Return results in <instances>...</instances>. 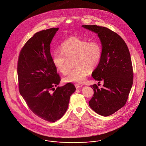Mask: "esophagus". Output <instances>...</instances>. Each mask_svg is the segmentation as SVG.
<instances>
[{"mask_svg":"<svg viewBox=\"0 0 146 146\" xmlns=\"http://www.w3.org/2000/svg\"><path fill=\"white\" fill-rule=\"evenodd\" d=\"M83 86L82 85V84H76V85H75V87H76V88H77V89H78V88H80V87H82Z\"/></svg>","mask_w":146,"mask_h":146,"instance_id":"esophagus-1","label":"esophagus"}]
</instances>
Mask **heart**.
I'll list each match as a JSON object with an SVG mask.
<instances>
[{"label":"heart","instance_id":"obj_1","mask_svg":"<svg viewBox=\"0 0 146 146\" xmlns=\"http://www.w3.org/2000/svg\"><path fill=\"white\" fill-rule=\"evenodd\" d=\"M60 50L54 51L52 56V63L59 72L66 74L68 70V59H74L73 65L76 67L69 70L63 78L66 83H83L89 70H93L98 66L102 55L98 42H88L76 36L70 37L62 43Z\"/></svg>","mask_w":146,"mask_h":146}]
</instances>
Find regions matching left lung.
I'll return each instance as SVG.
<instances>
[{
    "mask_svg": "<svg viewBox=\"0 0 146 146\" xmlns=\"http://www.w3.org/2000/svg\"><path fill=\"white\" fill-rule=\"evenodd\" d=\"M97 34L102 45V55L92 77L103 88L90 86L94 94L89 102L90 107L97 114L107 117L125 105L132 87L133 73L129 51L123 39L112 31L103 27L82 25Z\"/></svg>",
    "mask_w": 146,
    "mask_h": 146,
    "instance_id": "8db88e82",
    "label": "left lung"
}]
</instances>
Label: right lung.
Masks as SVG:
<instances>
[{
    "label": "right lung",
    "mask_w": 146,
    "mask_h": 146,
    "mask_svg": "<svg viewBox=\"0 0 146 146\" xmlns=\"http://www.w3.org/2000/svg\"><path fill=\"white\" fill-rule=\"evenodd\" d=\"M58 29L52 28L35 34L21 50L17 68L23 99L35 115L49 122L64 115L76 90L70 83L54 88L60 79L52 63L50 44Z\"/></svg>",
    "instance_id": "add662e5"
}]
</instances>
